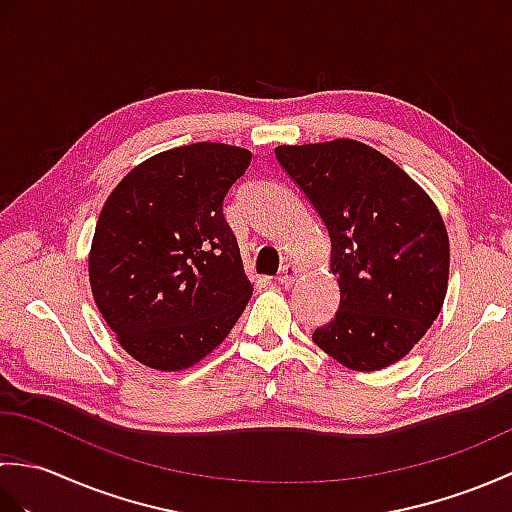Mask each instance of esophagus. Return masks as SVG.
<instances>
[{
    "mask_svg": "<svg viewBox=\"0 0 512 512\" xmlns=\"http://www.w3.org/2000/svg\"><path fill=\"white\" fill-rule=\"evenodd\" d=\"M295 279H297V268L290 266V264L281 268L279 275H277V281H279V284H284V286H290Z\"/></svg>",
    "mask_w": 512,
    "mask_h": 512,
    "instance_id": "34e87169",
    "label": "esophagus"
}]
</instances>
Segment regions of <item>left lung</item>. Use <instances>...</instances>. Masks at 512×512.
<instances>
[{"label": "left lung", "instance_id": "1", "mask_svg": "<svg viewBox=\"0 0 512 512\" xmlns=\"http://www.w3.org/2000/svg\"><path fill=\"white\" fill-rule=\"evenodd\" d=\"M330 235L341 303L312 341L374 372L405 356L447 295L449 237L436 204L387 156L356 140L277 147Z\"/></svg>", "mask_w": 512, "mask_h": 512}]
</instances>
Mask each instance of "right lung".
Returning <instances> with one entry per match:
<instances>
[{"label": "right lung", "instance_id": "1", "mask_svg": "<svg viewBox=\"0 0 512 512\" xmlns=\"http://www.w3.org/2000/svg\"><path fill=\"white\" fill-rule=\"evenodd\" d=\"M253 154L193 143L118 182L94 231L90 284L103 319L136 361L191 367L220 345L253 295L224 198Z\"/></svg>", "mask_w": 512, "mask_h": 512}]
</instances>
